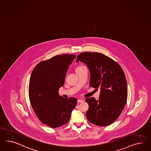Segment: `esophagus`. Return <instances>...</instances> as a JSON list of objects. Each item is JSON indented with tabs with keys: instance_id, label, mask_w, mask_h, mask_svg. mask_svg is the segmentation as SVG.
<instances>
[{
	"instance_id": "1",
	"label": "esophagus",
	"mask_w": 151,
	"mask_h": 151,
	"mask_svg": "<svg viewBox=\"0 0 151 151\" xmlns=\"http://www.w3.org/2000/svg\"><path fill=\"white\" fill-rule=\"evenodd\" d=\"M83 101H84L83 100H81V99H78V103H80V102H83Z\"/></svg>"
}]
</instances>
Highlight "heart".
<instances>
[{
  "label": "heart",
  "mask_w": 151,
  "mask_h": 151,
  "mask_svg": "<svg viewBox=\"0 0 151 151\" xmlns=\"http://www.w3.org/2000/svg\"><path fill=\"white\" fill-rule=\"evenodd\" d=\"M81 66H78V67L77 68H79V67H81Z\"/></svg>",
  "instance_id": "b5f03b06"
}]
</instances>
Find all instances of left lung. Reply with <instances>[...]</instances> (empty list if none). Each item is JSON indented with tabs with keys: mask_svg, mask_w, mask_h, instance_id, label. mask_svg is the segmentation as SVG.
Returning <instances> with one entry per match:
<instances>
[{
	"mask_svg": "<svg viewBox=\"0 0 151 151\" xmlns=\"http://www.w3.org/2000/svg\"><path fill=\"white\" fill-rule=\"evenodd\" d=\"M83 62L90 72V86L100 89L98 100L88 98L86 116L93 124L105 127L120 116L127 101L128 88L125 76L120 65L99 52H85L78 55L77 62Z\"/></svg>",
	"mask_w": 151,
	"mask_h": 151,
	"instance_id": "8db88e82",
	"label": "left lung"
}]
</instances>
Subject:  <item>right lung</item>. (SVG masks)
<instances>
[{"label": "right lung", "instance_id": "obj_1", "mask_svg": "<svg viewBox=\"0 0 151 151\" xmlns=\"http://www.w3.org/2000/svg\"><path fill=\"white\" fill-rule=\"evenodd\" d=\"M76 55L63 54L39 62L31 74L29 97L35 114L43 124L51 128L67 123L77 104L74 97L59 96L67 70Z\"/></svg>", "mask_w": 151, "mask_h": 151}]
</instances>
